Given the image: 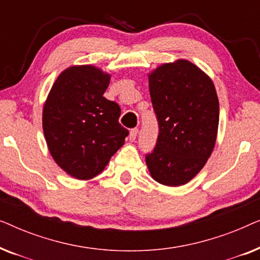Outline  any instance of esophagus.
Segmentation results:
<instances>
[{"instance_id":"obj_1","label":"esophagus","mask_w":260,"mask_h":260,"mask_svg":"<svg viewBox=\"0 0 260 260\" xmlns=\"http://www.w3.org/2000/svg\"><path fill=\"white\" fill-rule=\"evenodd\" d=\"M137 134H138V129H137V127H134V129H131V130H130L129 138H130V141H131V142H134L135 140H136Z\"/></svg>"}]
</instances>
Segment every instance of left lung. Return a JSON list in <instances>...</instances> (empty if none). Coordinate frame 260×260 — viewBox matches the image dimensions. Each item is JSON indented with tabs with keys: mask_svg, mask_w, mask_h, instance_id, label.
I'll list each match as a JSON object with an SVG mask.
<instances>
[{
	"mask_svg": "<svg viewBox=\"0 0 260 260\" xmlns=\"http://www.w3.org/2000/svg\"><path fill=\"white\" fill-rule=\"evenodd\" d=\"M158 136L145 155L152 179L165 186L189 182L214 149L219 101L207 74L188 60L165 63L149 74Z\"/></svg>",
	"mask_w": 260,
	"mask_h": 260,
	"instance_id": "1",
	"label": "left lung"
}]
</instances>
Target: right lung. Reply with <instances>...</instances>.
Wrapping results in <instances>:
<instances>
[{
  "instance_id": "obj_1",
  "label": "right lung",
  "mask_w": 260,
  "mask_h": 260,
  "mask_svg": "<svg viewBox=\"0 0 260 260\" xmlns=\"http://www.w3.org/2000/svg\"><path fill=\"white\" fill-rule=\"evenodd\" d=\"M110 78L91 65L69 67L45 103L42 127L49 152L76 179L102 173L129 135L118 122L119 105L103 97Z\"/></svg>"
}]
</instances>
